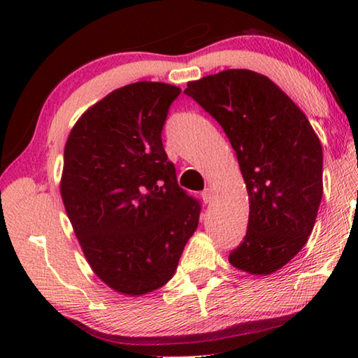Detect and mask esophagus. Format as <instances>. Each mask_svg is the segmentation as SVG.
Listing matches in <instances>:
<instances>
[{
    "label": "esophagus",
    "instance_id": "1",
    "mask_svg": "<svg viewBox=\"0 0 358 358\" xmlns=\"http://www.w3.org/2000/svg\"><path fill=\"white\" fill-rule=\"evenodd\" d=\"M202 201H203V203H210L211 201H213V191H211L210 187H207V189L202 192Z\"/></svg>",
    "mask_w": 358,
    "mask_h": 358
}]
</instances>
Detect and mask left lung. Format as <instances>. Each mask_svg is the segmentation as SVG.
<instances>
[{"instance_id":"left-lung-1","label":"left lung","mask_w":358,"mask_h":358,"mask_svg":"<svg viewBox=\"0 0 358 358\" xmlns=\"http://www.w3.org/2000/svg\"><path fill=\"white\" fill-rule=\"evenodd\" d=\"M237 153L250 196L246 237L229 262L268 276L306 245L322 199V145L306 115L268 77L227 69L187 82Z\"/></svg>"}]
</instances>
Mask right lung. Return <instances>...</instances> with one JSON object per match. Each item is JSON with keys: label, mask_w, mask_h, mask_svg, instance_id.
Wrapping results in <instances>:
<instances>
[{"label": "right lung", "mask_w": 358, "mask_h": 358, "mask_svg": "<svg viewBox=\"0 0 358 358\" xmlns=\"http://www.w3.org/2000/svg\"><path fill=\"white\" fill-rule=\"evenodd\" d=\"M181 90L136 82L82 113L64 145L59 192L83 256L115 292L142 296L175 275L201 207L177 183L162 126Z\"/></svg>", "instance_id": "add662e5"}]
</instances>
